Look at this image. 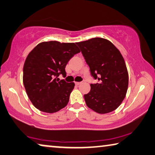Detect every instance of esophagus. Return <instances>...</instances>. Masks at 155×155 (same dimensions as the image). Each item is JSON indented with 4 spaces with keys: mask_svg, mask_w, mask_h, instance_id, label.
<instances>
[{
    "mask_svg": "<svg viewBox=\"0 0 155 155\" xmlns=\"http://www.w3.org/2000/svg\"><path fill=\"white\" fill-rule=\"evenodd\" d=\"M81 83H82V82H75V84L78 86V85L81 84Z\"/></svg>",
    "mask_w": 155,
    "mask_h": 155,
    "instance_id": "esophagus-1",
    "label": "esophagus"
}]
</instances>
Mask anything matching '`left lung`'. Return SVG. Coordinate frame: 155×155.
I'll list each match as a JSON object with an SVG mask.
<instances>
[{
    "label": "left lung",
    "mask_w": 155,
    "mask_h": 155,
    "mask_svg": "<svg viewBox=\"0 0 155 155\" xmlns=\"http://www.w3.org/2000/svg\"><path fill=\"white\" fill-rule=\"evenodd\" d=\"M76 44L92 76L99 80L91 84L90 92L84 94L86 105L101 114L116 110L125 97L129 85L128 71L120 51L109 40L100 37Z\"/></svg>",
    "instance_id": "8db88e82"
}]
</instances>
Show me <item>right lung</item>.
<instances>
[{
    "instance_id": "right-lung-1",
    "label": "right lung",
    "mask_w": 155,
    "mask_h": 155,
    "mask_svg": "<svg viewBox=\"0 0 155 155\" xmlns=\"http://www.w3.org/2000/svg\"><path fill=\"white\" fill-rule=\"evenodd\" d=\"M80 51L74 43L56 41L41 42L27 56L23 68V83L29 99L38 110L46 113L58 112L67 105L74 82L59 81L65 77V67Z\"/></svg>"
}]
</instances>
